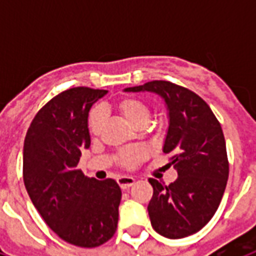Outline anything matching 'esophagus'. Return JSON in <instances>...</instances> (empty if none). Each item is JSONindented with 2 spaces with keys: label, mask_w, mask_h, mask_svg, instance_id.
I'll use <instances>...</instances> for the list:
<instances>
[{
  "label": "esophagus",
  "mask_w": 256,
  "mask_h": 256,
  "mask_svg": "<svg viewBox=\"0 0 256 256\" xmlns=\"http://www.w3.org/2000/svg\"><path fill=\"white\" fill-rule=\"evenodd\" d=\"M118 184H119V186L122 189H128L132 185H134L136 182V180L133 177H128V176H122V177H119L116 180Z\"/></svg>",
  "instance_id": "esophagus-1"
}]
</instances>
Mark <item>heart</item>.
<instances>
[{"mask_svg": "<svg viewBox=\"0 0 256 256\" xmlns=\"http://www.w3.org/2000/svg\"><path fill=\"white\" fill-rule=\"evenodd\" d=\"M116 108L123 116L128 119V122L134 124L136 128H145L150 120V106L145 104L144 101L136 98V97H123L118 101ZM104 123V115L100 108H93L89 112L88 116V128L93 136L100 134ZM144 156V150L140 146H128L119 150L118 160L124 167H132L137 164Z\"/></svg>", "mask_w": 256, "mask_h": 256, "instance_id": "1", "label": "heart"}]
</instances>
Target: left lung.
<instances>
[{
  "instance_id": "obj_1",
  "label": "left lung",
  "mask_w": 256,
  "mask_h": 256,
  "mask_svg": "<svg viewBox=\"0 0 256 256\" xmlns=\"http://www.w3.org/2000/svg\"><path fill=\"white\" fill-rule=\"evenodd\" d=\"M126 92H155L168 110L163 152L172 156L178 178L170 185L150 178V224L167 238H182L208 224L220 207L229 177L226 142L220 120L192 90L170 80H150Z\"/></svg>"
}]
</instances>
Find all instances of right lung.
I'll list each match as a JSON object with an SVG mask.
<instances>
[{
  "instance_id": "obj_1",
  "label": "right lung",
  "mask_w": 256,
  "mask_h": 256,
  "mask_svg": "<svg viewBox=\"0 0 256 256\" xmlns=\"http://www.w3.org/2000/svg\"><path fill=\"white\" fill-rule=\"evenodd\" d=\"M106 93L86 86L58 93L36 112L24 138L23 180L31 202L46 225L76 247H98L118 228L116 181H97L76 168L90 146V106Z\"/></svg>"
}]
</instances>
